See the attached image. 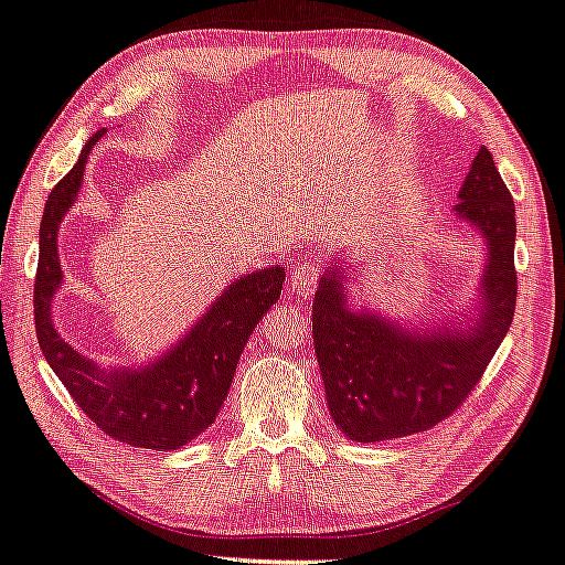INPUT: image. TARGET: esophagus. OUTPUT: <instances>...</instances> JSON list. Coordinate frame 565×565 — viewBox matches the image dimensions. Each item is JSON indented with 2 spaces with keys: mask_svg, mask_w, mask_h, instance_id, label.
<instances>
[{
  "mask_svg": "<svg viewBox=\"0 0 565 565\" xmlns=\"http://www.w3.org/2000/svg\"><path fill=\"white\" fill-rule=\"evenodd\" d=\"M316 273L310 270V265H298L295 270L290 273V292L298 295V298H310L312 292H316Z\"/></svg>",
  "mask_w": 565,
  "mask_h": 565,
  "instance_id": "obj_1",
  "label": "esophagus"
}]
</instances>
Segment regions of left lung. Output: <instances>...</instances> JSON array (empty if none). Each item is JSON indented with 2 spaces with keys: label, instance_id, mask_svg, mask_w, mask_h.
I'll list each match as a JSON object with an SVG mask.
<instances>
[{
  "label": "left lung",
  "instance_id": "8db88e82",
  "mask_svg": "<svg viewBox=\"0 0 565 565\" xmlns=\"http://www.w3.org/2000/svg\"><path fill=\"white\" fill-rule=\"evenodd\" d=\"M455 220L484 242V270L470 318L406 326L349 300L343 255L318 282L312 343L328 409L351 441H386L427 431L447 419L505 338L515 316V204L492 153L477 151L459 189Z\"/></svg>",
  "mask_w": 565,
  "mask_h": 565
}]
</instances>
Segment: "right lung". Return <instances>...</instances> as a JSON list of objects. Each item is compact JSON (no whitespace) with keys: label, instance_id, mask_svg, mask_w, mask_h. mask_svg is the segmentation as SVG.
<instances>
[{"label":"right lung","instance_id":"obj_1","mask_svg":"<svg viewBox=\"0 0 565 565\" xmlns=\"http://www.w3.org/2000/svg\"><path fill=\"white\" fill-rule=\"evenodd\" d=\"M103 134L106 128L88 138L42 212L34 328L52 371L95 427L126 445L167 452L189 445L214 424L249 335L280 298L285 267L273 265L237 277L171 349L141 366H100L75 351L52 320V298L63 285L57 234L60 222L77 202L85 163Z\"/></svg>","mask_w":565,"mask_h":565}]
</instances>
